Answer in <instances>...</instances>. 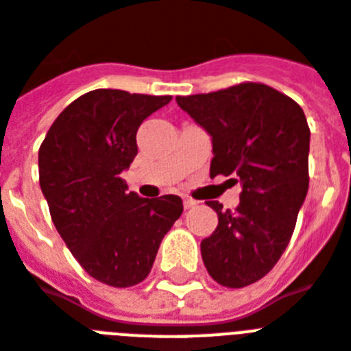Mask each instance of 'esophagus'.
<instances>
[{
	"instance_id": "34e87169",
	"label": "esophagus",
	"mask_w": 351,
	"mask_h": 351,
	"mask_svg": "<svg viewBox=\"0 0 351 351\" xmlns=\"http://www.w3.org/2000/svg\"><path fill=\"white\" fill-rule=\"evenodd\" d=\"M196 205H198V203L194 202V199L184 198V207H185V208H194V207H196Z\"/></svg>"
}]
</instances>
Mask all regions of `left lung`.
<instances>
[{"mask_svg":"<svg viewBox=\"0 0 351 351\" xmlns=\"http://www.w3.org/2000/svg\"><path fill=\"white\" fill-rule=\"evenodd\" d=\"M176 103L212 137L210 178L237 176L243 185L235 210L207 202L219 221L202 241V257L217 284L246 287L282 257L307 196L311 130L305 114L289 96L255 82L176 96Z\"/></svg>","mask_w":351,"mask_h":351,"instance_id":"1","label":"left lung"}]
</instances>
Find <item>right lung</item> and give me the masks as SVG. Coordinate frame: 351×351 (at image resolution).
Masks as SVG:
<instances>
[{
    "label": "right lung",
    "mask_w": 351,
    "mask_h": 351,
    "mask_svg": "<svg viewBox=\"0 0 351 351\" xmlns=\"http://www.w3.org/2000/svg\"><path fill=\"white\" fill-rule=\"evenodd\" d=\"M171 96L96 89L69 103L39 148V184L53 225L93 278L132 287L152 271L180 196L141 198L121 173L137 155V130Z\"/></svg>",
    "instance_id": "1"
}]
</instances>
